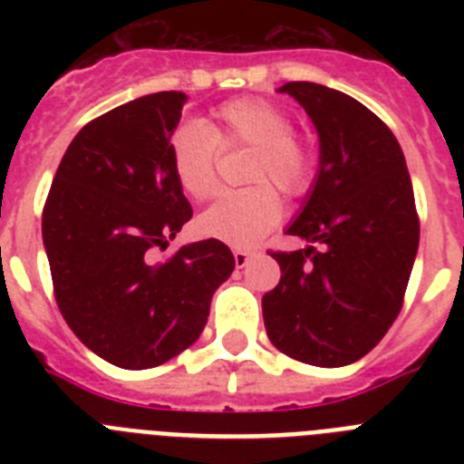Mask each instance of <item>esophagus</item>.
I'll return each instance as SVG.
<instances>
[{"mask_svg": "<svg viewBox=\"0 0 464 464\" xmlns=\"http://www.w3.org/2000/svg\"><path fill=\"white\" fill-rule=\"evenodd\" d=\"M248 260H251V251H246V248H237L235 251V265L237 267H246L248 265Z\"/></svg>", "mask_w": 464, "mask_h": 464, "instance_id": "esophagus-1", "label": "esophagus"}]
</instances>
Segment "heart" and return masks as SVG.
<instances>
[{
  "instance_id": "1",
  "label": "heart",
  "mask_w": 464,
  "mask_h": 464,
  "mask_svg": "<svg viewBox=\"0 0 464 464\" xmlns=\"http://www.w3.org/2000/svg\"><path fill=\"white\" fill-rule=\"evenodd\" d=\"M220 146H253L246 179L253 186L223 190L199 213L197 227L208 239L229 246H253L278 223L283 211L278 190L304 195L314 183L315 155L293 132V118L283 106L262 97H237L213 111V122L186 121L169 141L174 179L186 195L202 199L216 186Z\"/></svg>"
}]
</instances>
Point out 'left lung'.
<instances>
[{
    "label": "left lung",
    "instance_id": "8db88e82",
    "mask_svg": "<svg viewBox=\"0 0 464 464\" xmlns=\"http://www.w3.org/2000/svg\"><path fill=\"white\" fill-rule=\"evenodd\" d=\"M278 92L306 111L321 155L285 229L309 246L272 253L281 281L262 297L265 327L281 353L343 367L370 353L401 309L420 235L411 179L395 134L358 100L309 81Z\"/></svg>",
    "mask_w": 464,
    "mask_h": 464
}]
</instances>
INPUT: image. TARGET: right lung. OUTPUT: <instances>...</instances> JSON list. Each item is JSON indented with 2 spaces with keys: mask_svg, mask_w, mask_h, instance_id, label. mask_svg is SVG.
Wrapping results in <instances>:
<instances>
[{
  "mask_svg": "<svg viewBox=\"0 0 464 464\" xmlns=\"http://www.w3.org/2000/svg\"><path fill=\"white\" fill-rule=\"evenodd\" d=\"M183 104V92H153L88 122L44 207L60 314L92 353L122 370L158 367L192 346L213 293L235 269L218 239L155 262L192 218L169 162Z\"/></svg>",
  "mask_w": 464,
  "mask_h": 464,
  "instance_id": "add662e5",
  "label": "right lung"
}]
</instances>
